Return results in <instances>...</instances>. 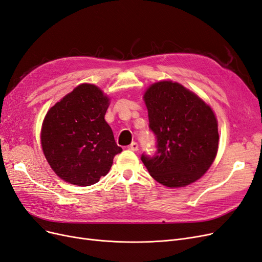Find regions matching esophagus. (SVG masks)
Wrapping results in <instances>:
<instances>
[{
  "label": "esophagus",
  "mask_w": 262,
  "mask_h": 262,
  "mask_svg": "<svg viewBox=\"0 0 262 262\" xmlns=\"http://www.w3.org/2000/svg\"><path fill=\"white\" fill-rule=\"evenodd\" d=\"M128 149L132 151H137L138 150V143L136 141H133L128 146Z\"/></svg>",
  "instance_id": "1"
}]
</instances>
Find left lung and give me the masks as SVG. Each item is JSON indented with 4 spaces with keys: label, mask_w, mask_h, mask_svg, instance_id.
I'll list each match as a JSON object with an SVG mask.
<instances>
[{
    "label": "left lung",
    "mask_w": 262,
    "mask_h": 262,
    "mask_svg": "<svg viewBox=\"0 0 262 262\" xmlns=\"http://www.w3.org/2000/svg\"><path fill=\"white\" fill-rule=\"evenodd\" d=\"M149 128L156 152L141 161L154 179L167 187L199 180L213 163L219 146L217 122L209 105L177 82L160 81L146 91Z\"/></svg>",
    "instance_id": "8db88e82"
}]
</instances>
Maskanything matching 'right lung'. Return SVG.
I'll return each instance as SVG.
<instances>
[{
	"instance_id": "add662e5",
	"label": "right lung",
	"mask_w": 262,
	"mask_h": 262,
	"mask_svg": "<svg viewBox=\"0 0 262 262\" xmlns=\"http://www.w3.org/2000/svg\"><path fill=\"white\" fill-rule=\"evenodd\" d=\"M108 98L97 86L82 83L49 110L41 145L50 166L67 183L90 186L107 174L122 152L105 122Z\"/></svg>"
}]
</instances>
